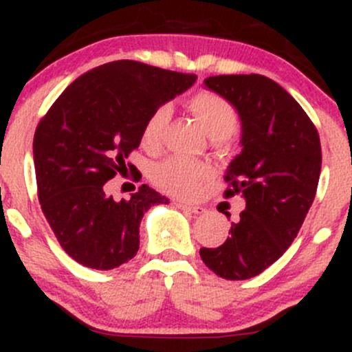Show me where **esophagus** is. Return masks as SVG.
Masks as SVG:
<instances>
[{"label":"esophagus","instance_id":"obj_1","mask_svg":"<svg viewBox=\"0 0 352 352\" xmlns=\"http://www.w3.org/2000/svg\"><path fill=\"white\" fill-rule=\"evenodd\" d=\"M175 206L179 209H182V211L192 212V214H201V212H204V209H202L201 206H196V204H187V202H175Z\"/></svg>","mask_w":352,"mask_h":352}]
</instances>
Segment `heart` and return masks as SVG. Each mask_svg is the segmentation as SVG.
Segmentation results:
<instances>
[{
  "label": "heart",
  "mask_w": 352,
  "mask_h": 352,
  "mask_svg": "<svg viewBox=\"0 0 352 352\" xmlns=\"http://www.w3.org/2000/svg\"><path fill=\"white\" fill-rule=\"evenodd\" d=\"M187 107L199 120L202 129L209 138H228L235 131L239 122V113L235 107L221 95L214 91L202 90L194 94L187 100ZM170 109L158 107L150 113L143 126V141L148 146L158 144L165 124L168 120ZM211 175V168L204 163L192 162L186 158H168L158 163L153 170V180L156 186L165 192L179 197H189L197 192L199 186Z\"/></svg>",
  "instance_id": "obj_1"
}]
</instances>
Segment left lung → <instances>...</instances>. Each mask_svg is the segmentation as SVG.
I'll use <instances>...</instances> for the list:
<instances>
[{
  "label": "left lung",
  "mask_w": 352,
  "mask_h": 352,
  "mask_svg": "<svg viewBox=\"0 0 352 352\" xmlns=\"http://www.w3.org/2000/svg\"><path fill=\"white\" fill-rule=\"evenodd\" d=\"M204 87L240 117L242 151L226 168L232 189L225 194H242L245 211L225 243L199 254L216 276L243 281L274 264L296 239L320 179V138L301 105L262 74L209 76Z\"/></svg>",
  "instance_id": "left-lung-1"
}]
</instances>
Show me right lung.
<instances>
[{
	"instance_id": "1",
	"label": "right lung",
	"mask_w": 352,
	"mask_h": 352,
	"mask_svg": "<svg viewBox=\"0 0 352 352\" xmlns=\"http://www.w3.org/2000/svg\"><path fill=\"white\" fill-rule=\"evenodd\" d=\"M196 78L138 61L107 63L74 80L38 122V201L59 245L78 264L109 271L138 254L144 212L170 201L146 184L116 201L105 194V182L126 168L150 113Z\"/></svg>"
}]
</instances>
